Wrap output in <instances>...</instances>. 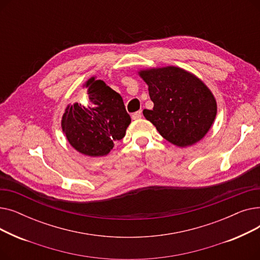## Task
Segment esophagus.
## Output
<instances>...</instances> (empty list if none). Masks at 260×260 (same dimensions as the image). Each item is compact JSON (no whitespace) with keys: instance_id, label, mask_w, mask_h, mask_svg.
Listing matches in <instances>:
<instances>
[{"instance_id":"1","label":"esophagus","mask_w":260,"mask_h":260,"mask_svg":"<svg viewBox=\"0 0 260 260\" xmlns=\"http://www.w3.org/2000/svg\"><path fill=\"white\" fill-rule=\"evenodd\" d=\"M141 117H142V112H141V111L136 112V113H134V114L132 115V119H133V120H138V119H140Z\"/></svg>"}]
</instances>
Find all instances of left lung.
Wrapping results in <instances>:
<instances>
[{
	"instance_id": "left-lung-1",
	"label": "left lung",
	"mask_w": 260,
	"mask_h": 260,
	"mask_svg": "<svg viewBox=\"0 0 260 260\" xmlns=\"http://www.w3.org/2000/svg\"><path fill=\"white\" fill-rule=\"evenodd\" d=\"M154 107L143 115L169 142L185 147L201 140L211 128L217 104L211 90L196 76L179 67L141 71Z\"/></svg>"
}]
</instances>
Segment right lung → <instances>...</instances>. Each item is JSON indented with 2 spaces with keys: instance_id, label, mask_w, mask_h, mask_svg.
Here are the masks:
<instances>
[{
  "instance_id": "add662e5",
  "label": "right lung",
  "mask_w": 260,
  "mask_h": 260,
  "mask_svg": "<svg viewBox=\"0 0 260 260\" xmlns=\"http://www.w3.org/2000/svg\"><path fill=\"white\" fill-rule=\"evenodd\" d=\"M86 106L68 105L62 117V129L71 145L90 157L107 155L117 140L125 136L131 117L121 95L94 77L85 83Z\"/></svg>"
}]
</instances>
